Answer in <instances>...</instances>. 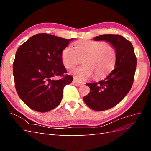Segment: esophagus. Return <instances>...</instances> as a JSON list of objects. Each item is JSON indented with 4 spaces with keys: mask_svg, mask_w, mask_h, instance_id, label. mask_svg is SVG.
I'll return each instance as SVG.
<instances>
[{
    "mask_svg": "<svg viewBox=\"0 0 151 151\" xmlns=\"http://www.w3.org/2000/svg\"><path fill=\"white\" fill-rule=\"evenodd\" d=\"M72 83H73V84H74V85H76V86H81L82 84H83V82H81V81H77L76 79H74V80H73Z\"/></svg>",
    "mask_w": 151,
    "mask_h": 151,
    "instance_id": "esophagus-1",
    "label": "esophagus"
}]
</instances>
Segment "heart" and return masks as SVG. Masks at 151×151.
<instances>
[{
  "instance_id": "1",
  "label": "heart",
  "mask_w": 151,
  "mask_h": 151,
  "mask_svg": "<svg viewBox=\"0 0 151 151\" xmlns=\"http://www.w3.org/2000/svg\"><path fill=\"white\" fill-rule=\"evenodd\" d=\"M74 50L66 47L61 53V60L67 69H72L83 60L84 65L74 68L70 74L77 79L86 80L94 75L95 79L103 77L116 65L115 48L100 41L84 40L74 45Z\"/></svg>"
}]
</instances>
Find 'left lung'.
I'll use <instances>...</instances> for the list:
<instances>
[{"instance_id": "obj_1", "label": "left lung", "mask_w": 151, "mask_h": 151, "mask_svg": "<svg viewBox=\"0 0 151 151\" xmlns=\"http://www.w3.org/2000/svg\"><path fill=\"white\" fill-rule=\"evenodd\" d=\"M95 41H106L115 48L117 53L115 68L103 80L88 83L90 93L83 98L85 103L95 111L115 106L129 92L134 79L137 58L133 45L119 35H102Z\"/></svg>"}]
</instances>
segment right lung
<instances>
[{
    "label": "right lung",
    "instance_id": "add662e5",
    "mask_svg": "<svg viewBox=\"0 0 151 151\" xmlns=\"http://www.w3.org/2000/svg\"><path fill=\"white\" fill-rule=\"evenodd\" d=\"M72 40L40 33L18 48L13 63L16 89L31 109L47 112L61 102L63 88L73 80L72 76L65 75L61 53ZM57 76L62 78L52 79Z\"/></svg>",
    "mask_w": 151,
    "mask_h": 151
}]
</instances>
